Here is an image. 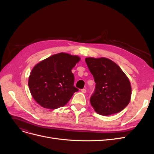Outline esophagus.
<instances>
[{"label": "esophagus", "instance_id": "esophagus-1", "mask_svg": "<svg viewBox=\"0 0 154 154\" xmlns=\"http://www.w3.org/2000/svg\"><path fill=\"white\" fill-rule=\"evenodd\" d=\"M81 91L83 92V93H85L87 92V90L85 89V88H83V89L81 90Z\"/></svg>", "mask_w": 154, "mask_h": 154}]
</instances>
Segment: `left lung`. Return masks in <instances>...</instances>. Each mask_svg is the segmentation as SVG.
<instances>
[{"label":"left lung","mask_w":154,"mask_h":154,"mask_svg":"<svg viewBox=\"0 0 154 154\" xmlns=\"http://www.w3.org/2000/svg\"><path fill=\"white\" fill-rule=\"evenodd\" d=\"M85 62L96 83L90 99L94 110L103 116L123 110L129 103L132 88L122 69L106 58H86Z\"/></svg>","instance_id":"8db88e82"}]
</instances>
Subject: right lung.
Here are the masks:
<instances>
[{
    "label": "right lung",
    "instance_id": "right-lung-1",
    "mask_svg": "<svg viewBox=\"0 0 154 154\" xmlns=\"http://www.w3.org/2000/svg\"><path fill=\"white\" fill-rule=\"evenodd\" d=\"M78 56L60 53L37 63L32 69L28 86L34 100L44 108L56 109L66 105L74 92L71 70L80 61Z\"/></svg>",
    "mask_w": 154,
    "mask_h": 154
}]
</instances>
